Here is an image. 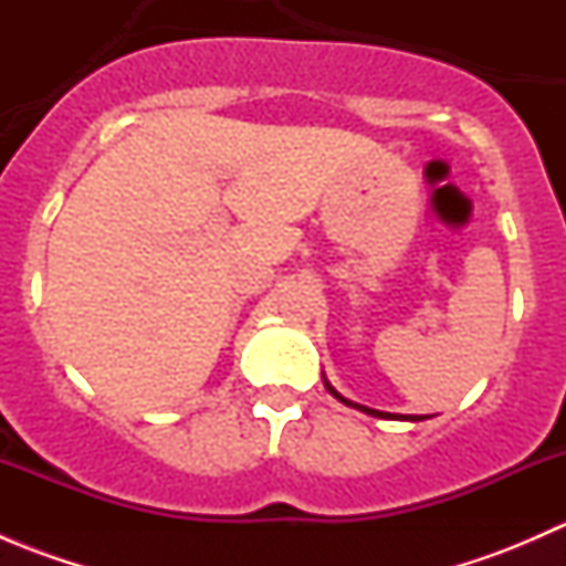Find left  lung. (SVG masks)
Listing matches in <instances>:
<instances>
[{
  "label": "left lung",
  "instance_id": "left-lung-1",
  "mask_svg": "<svg viewBox=\"0 0 566 566\" xmlns=\"http://www.w3.org/2000/svg\"><path fill=\"white\" fill-rule=\"evenodd\" d=\"M323 384H325V389H328L331 397H336V399H339L342 405H347V408H356V410H361V413H367V416H375V419H394V421H424V419H430V416H402V413H386V410H375V408H367V405H358V402H353V399L342 397V394L336 391L334 386L328 384V380H325V375H323Z\"/></svg>",
  "mask_w": 566,
  "mask_h": 566
}]
</instances>
